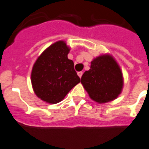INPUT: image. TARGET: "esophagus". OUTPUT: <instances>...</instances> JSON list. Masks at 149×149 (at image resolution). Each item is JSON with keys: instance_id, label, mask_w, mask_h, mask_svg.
Returning <instances> with one entry per match:
<instances>
[{"instance_id": "obj_1", "label": "esophagus", "mask_w": 149, "mask_h": 149, "mask_svg": "<svg viewBox=\"0 0 149 149\" xmlns=\"http://www.w3.org/2000/svg\"><path fill=\"white\" fill-rule=\"evenodd\" d=\"M77 74H78V76H79V78H81L82 76V74H83V73H82V71H80V72H78V73H77Z\"/></svg>"}]
</instances>
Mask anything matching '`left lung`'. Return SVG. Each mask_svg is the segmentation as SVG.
I'll return each mask as SVG.
<instances>
[{"instance_id":"obj_1","label":"left lung","mask_w":149,"mask_h":149,"mask_svg":"<svg viewBox=\"0 0 149 149\" xmlns=\"http://www.w3.org/2000/svg\"><path fill=\"white\" fill-rule=\"evenodd\" d=\"M81 82L89 96L97 103H107L119 95L123 86L122 73L110 55H101L91 61Z\"/></svg>"}]
</instances>
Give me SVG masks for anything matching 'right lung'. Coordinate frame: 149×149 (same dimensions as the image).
I'll list each match as a JSON object with an SVG mask.
<instances>
[{
  "label": "right lung",
  "instance_id": "1",
  "mask_svg": "<svg viewBox=\"0 0 149 149\" xmlns=\"http://www.w3.org/2000/svg\"><path fill=\"white\" fill-rule=\"evenodd\" d=\"M69 51L64 41H58L47 48L33 64L32 86L37 96L46 103H59L80 82L73 61L67 58Z\"/></svg>",
  "mask_w": 149,
  "mask_h": 149
}]
</instances>
